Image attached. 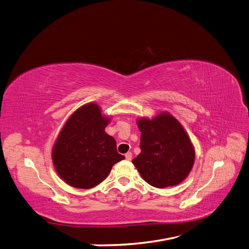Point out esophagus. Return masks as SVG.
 <instances>
[{
	"label": "esophagus",
	"instance_id": "1",
	"mask_svg": "<svg viewBox=\"0 0 249 249\" xmlns=\"http://www.w3.org/2000/svg\"><path fill=\"white\" fill-rule=\"evenodd\" d=\"M125 160H127V161H130L131 159H132V153L131 152H127L126 154H125Z\"/></svg>",
	"mask_w": 249,
	"mask_h": 249
}]
</instances>
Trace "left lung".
<instances>
[{"mask_svg":"<svg viewBox=\"0 0 249 249\" xmlns=\"http://www.w3.org/2000/svg\"><path fill=\"white\" fill-rule=\"evenodd\" d=\"M141 153L132 160L141 178L156 188L177 186L189 176L195 159L190 137L168 112L137 120Z\"/></svg>","mask_w":249,"mask_h":249,"instance_id":"obj_1","label":"left lung"}]
</instances>
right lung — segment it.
I'll return each mask as SVG.
<instances>
[{
  "label": "right lung",
  "instance_id": "1",
  "mask_svg": "<svg viewBox=\"0 0 249 249\" xmlns=\"http://www.w3.org/2000/svg\"><path fill=\"white\" fill-rule=\"evenodd\" d=\"M109 123L95 103L80 107L66 120L52 150L54 167L66 184L90 189L124 159L117 153L115 139L105 132Z\"/></svg>",
  "mask_w": 249,
  "mask_h": 249
}]
</instances>
